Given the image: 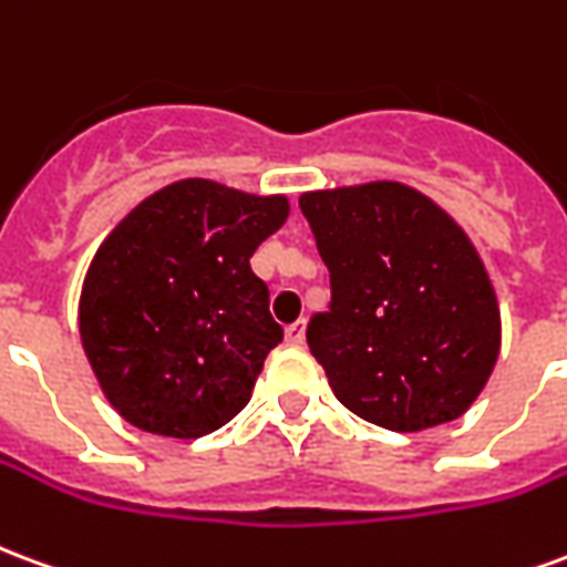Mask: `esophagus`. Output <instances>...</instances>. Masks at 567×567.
I'll use <instances>...</instances> for the list:
<instances>
[{"instance_id":"34e87169","label":"esophagus","mask_w":567,"mask_h":567,"mask_svg":"<svg viewBox=\"0 0 567 567\" xmlns=\"http://www.w3.org/2000/svg\"><path fill=\"white\" fill-rule=\"evenodd\" d=\"M285 340L291 346H303L307 340V321H295V324H288L285 328Z\"/></svg>"}]
</instances>
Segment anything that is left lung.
I'll return each instance as SVG.
<instances>
[{
    "label": "left lung",
    "instance_id": "left-lung-1",
    "mask_svg": "<svg viewBox=\"0 0 567 567\" xmlns=\"http://www.w3.org/2000/svg\"><path fill=\"white\" fill-rule=\"evenodd\" d=\"M331 309L307 328L337 401L389 431L458 419L495 370L501 312L474 243L401 182L300 197Z\"/></svg>",
    "mask_w": 567,
    "mask_h": 567
}]
</instances>
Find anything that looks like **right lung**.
Masks as SVG:
<instances>
[{
  "mask_svg": "<svg viewBox=\"0 0 567 567\" xmlns=\"http://www.w3.org/2000/svg\"><path fill=\"white\" fill-rule=\"evenodd\" d=\"M288 197L209 178L161 187L96 248L79 331L100 389L130 425L197 440L248 404L282 343L248 258L288 218Z\"/></svg>",
  "mask_w": 567,
  "mask_h": 567,
  "instance_id": "right-lung-1",
  "label": "right lung"
}]
</instances>
